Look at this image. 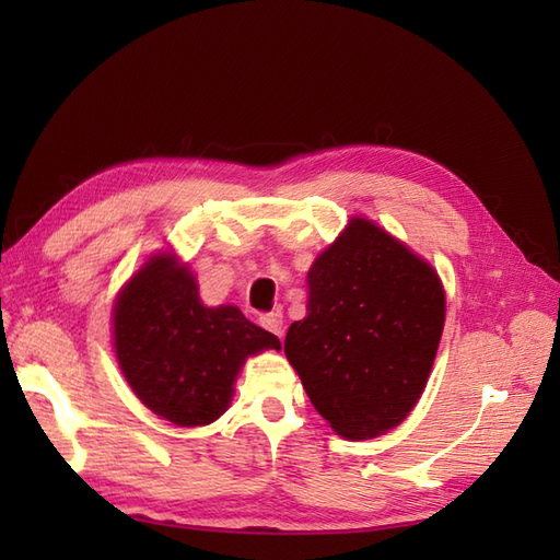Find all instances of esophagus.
I'll return each instance as SVG.
<instances>
[{
	"label": "esophagus",
	"mask_w": 560,
	"mask_h": 560,
	"mask_svg": "<svg viewBox=\"0 0 560 560\" xmlns=\"http://www.w3.org/2000/svg\"><path fill=\"white\" fill-rule=\"evenodd\" d=\"M261 327L268 329L270 334H276L278 338H282V315L280 313H268V315H261L259 317Z\"/></svg>",
	"instance_id": "obj_1"
}]
</instances>
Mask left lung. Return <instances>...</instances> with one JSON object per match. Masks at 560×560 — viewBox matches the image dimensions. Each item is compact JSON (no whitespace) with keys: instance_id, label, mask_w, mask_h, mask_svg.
Listing matches in <instances>:
<instances>
[{"instance_id":"1","label":"left lung","mask_w":560,"mask_h":560,"mask_svg":"<svg viewBox=\"0 0 560 560\" xmlns=\"http://www.w3.org/2000/svg\"><path fill=\"white\" fill-rule=\"evenodd\" d=\"M308 315L284 354L336 434L371 439L411 413L442 341L436 270L369 219L354 217L308 270Z\"/></svg>"}]
</instances>
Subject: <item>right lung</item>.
I'll use <instances>...</instances> for the list:
<instances>
[{"label": "right lung", "mask_w": 560, "mask_h": 560, "mask_svg": "<svg viewBox=\"0 0 560 560\" xmlns=\"http://www.w3.org/2000/svg\"><path fill=\"white\" fill-rule=\"evenodd\" d=\"M280 350L278 336L241 308L200 303L189 266L159 254L130 278L114 306V350L132 393L179 428L210 425L233 397L249 354Z\"/></svg>", "instance_id": "1"}]
</instances>
